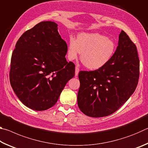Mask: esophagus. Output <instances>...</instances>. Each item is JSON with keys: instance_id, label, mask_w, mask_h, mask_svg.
<instances>
[{"instance_id": "34e87169", "label": "esophagus", "mask_w": 148, "mask_h": 148, "mask_svg": "<svg viewBox=\"0 0 148 148\" xmlns=\"http://www.w3.org/2000/svg\"><path fill=\"white\" fill-rule=\"evenodd\" d=\"M79 69L77 66H76V69H75V76H77V75H78L79 73Z\"/></svg>"}]
</instances>
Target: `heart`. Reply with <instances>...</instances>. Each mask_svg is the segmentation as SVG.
<instances>
[{"label":"heart","mask_w":148,"mask_h":148,"mask_svg":"<svg viewBox=\"0 0 148 148\" xmlns=\"http://www.w3.org/2000/svg\"><path fill=\"white\" fill-rule=\"evenodd\" d=\"M116 44L103 34L82 32L76 40L71 36L69 40L68 58L76 59L80 53L81 61L87 69L96 71L104 67L113 57Z\"/></svg>","instance_id":"obj_1"}]
</instances>
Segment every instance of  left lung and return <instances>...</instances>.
<instances>
[{
	"label": "left lung",
	"instance_id": "8db88e82",
	"mask_svg": "<svg viewBox=\"0 0 148 148\" xmlns=\"http://www.w3.org/2000/svg\"><path fill=\"white\" fill-rule=\"evenodd\" d=\"M140 61L136 45L123 31L112 59L96 71H80L79 108L87 116L101 117L117 111L136 89Z\"/></svg>",
	"mask_w": 148,
	"mask_h": 148
}]
</instances>
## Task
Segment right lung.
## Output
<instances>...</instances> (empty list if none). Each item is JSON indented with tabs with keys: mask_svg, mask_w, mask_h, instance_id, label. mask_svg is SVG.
Masks as SVG:
<instances>
[{
	"mask_svg": "<svg viewBox=\"0 0 148 148\" xmlns=\"http://www.w3.org/2000/svg\"><path fill=\"white\" fill-rule=\"evenodd\" d=\"M67 49L53 21H42L19 38L11 57L10 81L26 106L42 111L56 104L75 74V64L65 58Z\"/></svg>",
	"mask_w": 148,
	"mask_h": 148,
	"instance_id": "1",
	"label": "right lung"
}]
</instances>
